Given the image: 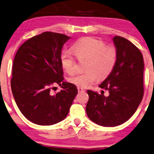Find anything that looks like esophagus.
Wrapping results in <instances>:
<instances>
[{"label": "esophagus", "instance_id": "obj_1", "mask_svg": "<svg viewBox=\"0 0 154 154\" xmlns=\"http://www.w3.org/2000/svg\"><path fill=\"white\" fill-rule=\"evenodd\" d=\"M77 90H78V92L80 93V92H83V91H85V90L82 88H80V87H77Z\"/></svg>", "mask_w": 154, "mask_h": 154}]
</instances>
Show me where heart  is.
Segmentation results:
<instances>
[{"label": "heart", "instance_id": "heart-1", "mask_svg": "<svg viewBox=\"0 0 154 154\" xmlns=\"http://www.w3.org/2000/svg\"><path fill=\"white\" fill-rule=\"evenodd\" d=\"M75 56L79 60L87 59L85 72L77 73L69 77L68 80L72 85L87 88L97 80L107 77L112 73L117 60V52L114 46L106 45L104 42L91 37L82 38L72 45ZM61 67L68 74L75 70V61L71 52L67 50L62 51L60 55Z\"/></svg>", "mask_w": 154, "mask_h": 154}]
</instances>
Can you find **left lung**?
Masks as SVG:
<instances>
[{
	"label": "left lung",
	"mask_w": 154,
	"mask_h": 154,
	"mask_svg": "<svg viewBox=\"0 0 154 154\" xmlns=\"http://www.w3.org/2000/svg\"><path fill=\"white\" fill-rule=\"evenodd\" d=\"M117 60L112 73L100 85L109 91L105 97L87 90L86 112L89 119L103 126L124 123L137 111L143 97V58L137 46L120 36L113 38Z\"/></svg>",
	"instance_id": "8db88e82"
}]
</instances>
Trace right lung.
Here are the masks:
<instances>
[{
  "label": "right lung",
  "mask_w": 154,
  "mask_h": 154,
  "mask_svg": "<svg viewBox=\"0 0 154 154\" xmlns=\"http://www.w3.org/2000/svg\"><path fill=\"white\" fill-rule=\"evenodd\" d=\"M69 39L64 34L44 32L26 40L15 54L11 89L17 107L32 123L52 125L63 121L77 94L75 85L63 81L60 63L62 48ZM54 84L63 89L51 95Z\"/></svg>",
  "instance_id": "1"
}]
</instances>
